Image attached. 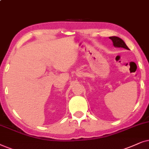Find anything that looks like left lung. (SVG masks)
Returning <instances> with one entry per match:
<instances>
[{
    "mask_svg": "<svg viewBox=\"0 0 149 149\" xmlns=\"http://www.w3.org/2000/svg\"><path fill=\"white\" fill-rule=\"evenodd\" d=\"M111 40L112 41L113 45L116 47H123L125 49H129L128 47L127 46L125 43L124 42L123 40H122L121 39L119 38V37H116V36H112L109 37Z\"/></svg>",
    "mask_w": 149,
    "mask_h": 149,
    "instance_id": "8db88e82",
    "label": "left lung"
}]
</instances>
